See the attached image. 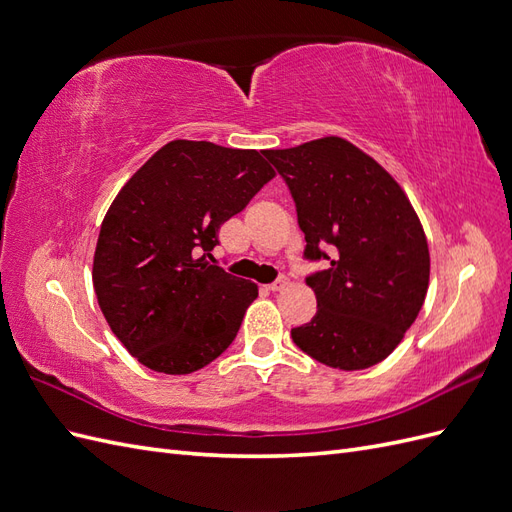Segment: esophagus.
Segmentation results:
<instances>
[{
    "label": "esophagus",
    "mask_w": 512,
    "mask_h": 512,
    "mask_svg": "<svg viewBox=\"0 0 512 512\" xmlns=\"http://www.w3.org/2000/svg\"><path fill=\"white\" fill-rule=\"evenodd\" d=\"M290 286V280L286 275H282V277H277V280L273 282V284H269V290H273V292H277V290H284V288H288Z\"/></svg>",
    "instance_id": "esophagus-1"
}]
</instances>
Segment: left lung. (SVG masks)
<instances>
[{"label": "left lung", "mask_w": 512, "mask_h": 512, "mask_svg": "<svg viewBox=\"0 0 512 512\" xmlns=\"http://www.w3.org/2000/svg\"><path fill=\"white\" fill-rule=\"evenodd\" d=\"M265 158L286 181L305 235L303 258L324 260L305 277L318 312L292 342L318 363L367 369L384 361L421 312L429 247L404 190L339 136Z\"/></svg>", "instance_id": "left-lung-1"}]
</instances>
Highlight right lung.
I'll return each instance as SVG.
<instances>
[{"mask_svg":"<svg viewBox=\"0 0 512 512\" xmlns=\"http://www.w3.org/2000/svg\"><path fill=\"white\" fill-rule=\"evenodd\" d=\"M273 177L254 149L170 141L123 185L100 228L94 288L138 363L192 374L232 344L258 288L215 265L211 250Z\"/></svg>","mask_w":512,"mask_h":512,"instance_id":"right-lung-1","label":"right lung"}]
</instances>
